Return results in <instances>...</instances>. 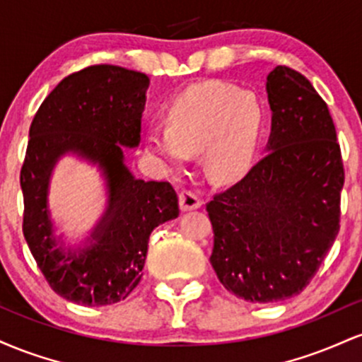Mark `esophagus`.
<instances>
[{
	"label": "esophagus",
	"instance_id": "34e87169",
	"mask_svg": "<svg viewBox=\"0 0 362 362\" xmlns=\"http://www.w3.org/2000/svg\"><path fill=\"white\" fill-rule=\"evenodd\" d=\"M178 201H180L182 211H192L202 206V201L192 190H182L180 195H178Z\"/></svg>",
	"mask_w": 362,
	"mask_h": 362
}]
</instances>
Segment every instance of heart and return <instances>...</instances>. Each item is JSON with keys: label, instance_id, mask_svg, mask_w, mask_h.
<instances>
[{"label": "heart", "instance_id": "1", "mask_svg": "<svg viewBox=\"0 0 362 362\" xmlns=\"http://www.w3.org/2000/svg\"><path fill=\"white\" fill-rule=\"evenodd\" d=\"M264 107L255 93L230 83L206 81L178 95L167 112V127L146 136L149 155L168 170L184 167L202 151L206 172L216 180L243 175L259 151Z\"/></svg>", "mask_w": 362, "mask_h": 362}]
</instances>
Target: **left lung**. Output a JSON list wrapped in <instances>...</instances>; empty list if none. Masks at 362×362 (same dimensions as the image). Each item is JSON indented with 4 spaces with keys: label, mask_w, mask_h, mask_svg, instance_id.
I'll list each match as a JSON object with an SVG mask.
<instances>
[{
    "label": "left lung",
    "mask_w": 362,
    "mask_h": 362,
    "mask_svg": "<svg viewBox=\"0 0 362 362\" xmlns=\"http://www.w3.org/2000/svg\"><path fill=\"white\" fill-rule=\"evenodd\" d=\"M267 153L206 204L216 276L252 303L288 300L310 284L337 238L344 187L334 120L313 85L277 66L267 76Z\"/></svg>",
    "instance_id": "obj_1"
}]
</instances>
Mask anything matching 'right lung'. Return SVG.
I'll return each instance as SVG.
<instances>
[{"label":"right lung","mask_w":362,"mask_h":362,"mask_svg":"<svg viewBox=\"0 0 362 362\" xmlns=\"http://www.w3.org/2000/svg\"><path fill=\"white\" fill-rule=\"evenodd\" d=\"M148 85L144 73L88 66L66 76L32 120L20 172L23 236L52 291L78 305L126 300L143 276L151 231L180 213L168 182L134 178L124 165V146L136 148L141 141ZM66 152L98 164L110 192L106 214L89 243L74 251L53 236L47 207L48 178Z\"/></svg>","instance_id":"right-lung-1"}]
</instances>
